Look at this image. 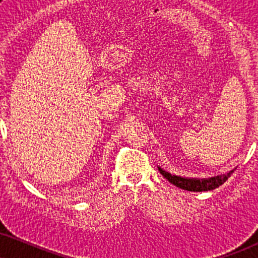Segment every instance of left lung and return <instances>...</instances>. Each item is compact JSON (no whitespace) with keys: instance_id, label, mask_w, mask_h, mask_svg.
Listing matches in <instances>:
<instances>
[{"instance_id":"8db88e82","label":"left lung","mask_w":258,"mask_h":258,"mask_svg":"<svg viewBox=\"0 0 258 258\" xmlns=\"http://www.w3.org/2000/svg\"><path fill=\"white\" fill-rule=\"evenodd\" d=\"M160 173L166 178L170 183H172L173 185H176L180 189L187 190V191H208V190H213L215 187H218L221 184H224L227 180V178L231 176V172L227 174H224V176H217L208 178V179H197V178H183L174 176V174H171L166 172V171L163 170V168L158 167Z\"/></svg>"}]
</instances>
